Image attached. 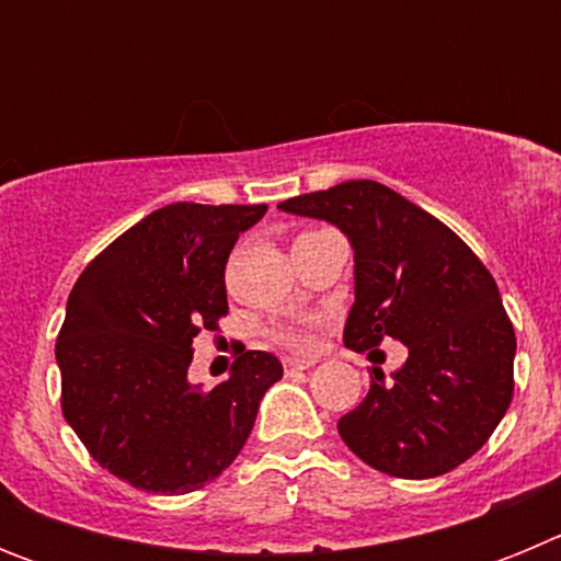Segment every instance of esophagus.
I'll return each mask as SVG.
<instances>
[{"mask_svg":"<svg viewBox=\"0 0 561 561\" xmlns=\"http://www.w3.org/2000/svg\"><path fill=\"white\" fill-rule=\"evenodd\" d=\"M317 359H306V356H286L284 359V368L286 374H291V370H309L314 368Z\"/></svg>","mask_w":561,"mask_h":561,"instance_id":"1","label":"esophagus"}]
</instances>
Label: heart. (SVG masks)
<instances>
[{"label": "heart", "instance_id": "b5f03b06", "mask_svg": "<svg viewBox=\"0 0 561 561\" xmlns=\"http://www.w3.org/2000/svg\"><path fill=\"white\" fill-rule=\"evenodd\" d=\"M277 336H280L286 345H291V348H309L311 345V334L306 329H280Z\"/></svg>", "mask_w": 561, "mask_h": 561}]
</instances>
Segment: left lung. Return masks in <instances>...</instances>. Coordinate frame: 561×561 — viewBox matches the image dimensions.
Instances as JSON below:
<instances>
[{"instance_id":"left-lung-1","label":"left lung","mask_w":561,"mask_h":561,"mask_svg":"<svg viewBox=\"0 0 561 561\" xmlns=\"http://www.w3.org/2000/svg\"><path fill=\"white\" fill-rule=\"evenodd\" d=\"M280 210L334 225L354 250V306L345 345H408V362L336 430L351 453L393 478L453 472L494 433L514 393L517 336L497 284L435 216L370 180L280 202Z\"/></svg>"}]
</instances>
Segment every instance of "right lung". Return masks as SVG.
Listing matches in <instances>:
<instances>
[{
	"label": "right lung",
	"mask_w": 561,
	"mask_h": 561,
	"mask_svg": "<svg viewBox=\"0 0 561 561\" xmlns=\"http://www.w3.org/2000/svg\"><path fill=\"white\" fill-rule=\"evenodd\" d=\"M266 205L176 202L123 232L81 272L56 362L64 419L114 478L187 494L219 478L255 424L284 365L247 351L230 379H187L193 336L227 314L225 266Z\"/></svg>",
	"instance_id": "add662e5"
}]
</instances>
